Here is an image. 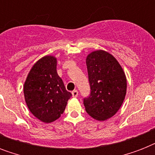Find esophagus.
I'll list each match as a JSON object with an SVG mask.
<instances>
[{
    "instance_id": "34e87169",
    "label": "esophagus",
    "mask_w": 155,
    "mask_h": 155,
    "mask_svg": "<svg viewBox=\"0 0 155 155\" xmlns=\"http://www.w3.org/2000/svg\"><path fill=\"white\" fill-rule=\"evenodd\" d=\"M71 94H72L73 97H78V91L77 90H74V91H72V92H71Z\"/></svg>"
}]
</instances>
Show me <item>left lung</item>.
Here are the masks:
<instances>
[{
  "mask_svg": "<svg viewBox=\"0 0 155 155\" xmlns=\"http://www.w3.org/2000/svg\"><path fill=\"white\" fill-rule=\"evenodd\" d=\"M91 93L84 99L85 110L97 120H105L117 113L126 94L125 72L111 54L99 50L86 58Z\"/></svg>",
  "mask_w": 155,
  "mask_h": 155,
  "instance_id": "8db88e82",
  "label": "left lung"
}]
</instances>
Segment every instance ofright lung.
Segmentation results:
<instances>
[{
  "label": "right lung",
  "mask_w": 155,
  "mask_h": 155,
  "mask_svg": "<svg viewBox=\"0 0 155 155\" xmlns=\"http://www.w3.org/2000/svg\"><path fill=\"white\" fill-rule=\"evenodd\" d=\"M56 67L55 57H42L34 64L24 84L28 108L35 117L45 123L60 117L71 97L58 76Z\"/></svg>",
  "instance_id": "add662e5"
}]
</instances>
